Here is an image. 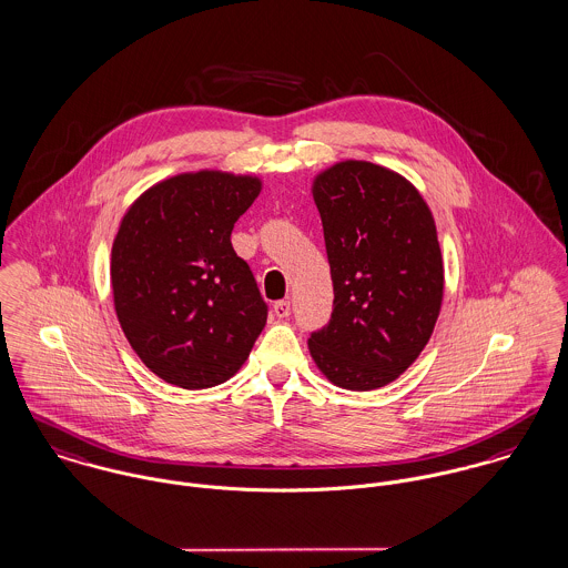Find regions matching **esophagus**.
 <instances>
[{
	"instance_id": "34e87169",
	"label": "esophagus",
	"mask_w": 568,
	"mask_h": 568,
	"mask_svg": "<svg viewBox=\"0 0 568 568\" xmlns=\"http://www.w3.org/2000/svg\"><path fill=\"white\" fill-rule=\"evenodd\" d=\"M290 313H292V305H290V301H287V298H285V301H276V303H274V315H276L278 320L290 317Z\"/></svg>"
}]
</instances>
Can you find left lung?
Wrapping results in <instances>:
<instances>
[{
	"label": "left lung",
	"mask_w": 568,
	"mask_h": 568,
	"mask_svg": "<svg viewBox=\"0 0 568 568\" xmlns=\"http://www.w3.org/2000/svg\"><path fill=\"white\" fill-rule=\"evenodd\" d=\"M333 278V313L308 349L337 387L389 385L419 356L437 324L443 260L437 226L422 194L369 162H342L317 175Z\"/></svg>",
	"instance_id": "1"
}]
</instances>
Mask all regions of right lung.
Returning a JSON list of instances; mask_svg holds the SVG:
<instances>
[{
	"label": "right lung",
	"mask_w": 568,
	"mask_h": 568,
	"mask_svg": "<svg viewBox=\"0 0 568 568\" xmlns=\"http://www.w3.org/2000/svg\"><path fill=\"white\" fill-rule=\"evenodd\" d=\"M262 190L255 176H171L125 214L112 246L121 328L162 381L207 389L229 381L265 326L267 305L231 231Z\"/></svg>",
	"instance_id": "1"
}]
</instances>
